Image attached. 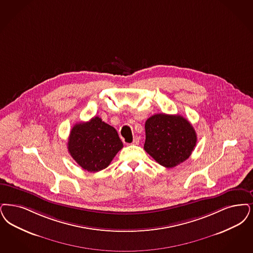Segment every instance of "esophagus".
<instances>
[{
  "label": "esophagus",
  "instance_id": "obj_1",
  "mask_svg": "<svg viewBox=\"0 0 253 253\" xmlns=\"http://www.w3.org/2000/svg\"><path fill=\"white\" fill-rule=\"evenodd\" d=\"M132 145H138L139 144V137H137V136H135L134 138H133V140H132V143H131Z\"/></svg>",
  "mask_w": 253,
  "mask_h": 253
}]
</instances>
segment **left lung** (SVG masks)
Wrapping results in <instances>:
<instances>
[{
    "instance_id": "left-lung-1",
    "label": "left lung",
    "mask_w": 253,
    "mask_h": 253,
    "mask_svg": "<svg viewBox=\"0 0 253 253\" xmlns=\"http://www.w3.org/2000/svg\"><path fill=\"white\" fill-rule=\"evenodd\" d=\"M145 131L144 150L168 169L188 159L197 144L192 125L180 115H153L145 123Z\"/></svg>"
}]
</instances>
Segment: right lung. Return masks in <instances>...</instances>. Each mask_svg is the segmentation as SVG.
I'll list each match as a JSON object with an SVG mask.
<instances>
[{"label":"right lung","instance_id":"1","mask_svg":"<svg viewBox=\"0 0 253 253\" xmlns=\"http://www.w3.org/2000/svg\"><path fill=\"white\" fill-rule=\"evenodd\" d=\"M122 147L118 131L99 117L75 124L68 141L71 157L88 172L106 169Z\"/></svg>","mask_w":253,"mask_h":253}]
</instances>
